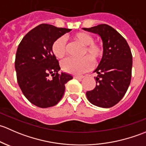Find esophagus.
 <instances>
[{
	"label": "esophagus",
	"instance_id": "1",
	"mask_svg": "<svg viewBox=\"0 0 146 146\" xmlns=\"http://www.w3.org/2000/svg\"><path fill=\"white\" fill-rule=\"evenodd\" d=\"M85 77V76H74V78H76V79H82V78H83Z\"/></svg>",
	"mask_w": 146,
	"mask_h": 146
}]
</instances>
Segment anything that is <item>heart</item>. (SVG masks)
Listing matches in <instances>:
<instances>
[{"label":"heart","instance_id":"1","mask_svg":"<svg viewBox=\"0 0 146 146\" xmlns=\"http://www.w3.org/2000/svg\"><path fill=\"white\" fill-rule=\"evenodd\" d=\"M71 38L83 46L80 59L68 58L61 64V67L65 72L72 74H80L90 70L92 62L98 63L104 55V47L99 42H94L92 35L84 32H78L71 36ZM51 51L58 59H62L67 54V46L62 36L57 38L51 45Z\"/></svg>","mask_w":146,"mask_h":146}]
</instances>
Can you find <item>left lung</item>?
Masks as SVG:
<instances>
[{
    "label": "left lung",
    "mask_w": 146,
    "mask_h": 146,
    "mask_svg": "<svg viewBox=\"0 0 146 146\" xmlns=\"http://www.w3.org/2000/svg\"><path fill=\"white\" fill-rule=\"evenodd\" d=\"M84 30L98 34L104 47V55L95 70L96 86L86 92L90 102L110 108L117 104L126 94L131 80L132 54L126 39L111 26L99 25Z\"/></svg>",
    "instance_id": "obj_1"
}]
</instances>
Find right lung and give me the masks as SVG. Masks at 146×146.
Instances as JSON below:
<instances>
[{"label": "right lung", "mask_w": 146, "mask_h": 146, "mask_svg": "<svg viewBox=\"0 0 146 146\" xmlns=\"http://www.w3.org/2000/svg\"><path fill=\"white\" fill-rule=\"evenodd\" d=\"M70 30L41 24L29 31L17 47L15 61L17 82L23 95L36 107L58 104L65 85L73 79L67 73H58L59 64L51 51L54 40Z\"/></svg>", "instance_id": "add662e5"}]
</instances>
